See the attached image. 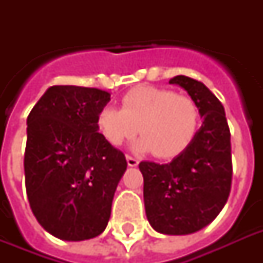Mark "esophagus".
Segmentation results:
<instances>
[{"instance_id": "obj_1", "label": "esophagus", "mask_w": 263, "mask_h": 263, "mask_svg": "<svg viewBox=\"0 0 263 263\" xmlns=\"http://www.w3.org/2000/svg\"><path fill=\"white\" fill-rule=\"evenodd\" d=\"M127 164H128V166H131V168H134V166H138V164H139V161L136 160V158H134V157L127 156Z\"/></svg>"}]
</instances>
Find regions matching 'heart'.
<instances>
[{
    "mask_svg": "<svg viewBox=\"0 0 263 263\" xmlns=\"http://www.w3.org/2000/svg\"><path fill=\"white\" fill-rule=\"evenodd\" d=\"M199 123V107L191 98L156 87L128 91L123 97V109L106 106L98 115L99 131L109 143L120 146L139 127L142 138L132 148L138 153L152 152L164 160L188 147Z\"/></svg>",
    "mask_w": 263,
    "mask_h": 263,
    "instance_id": "1",
    "label": "heart"
}]
</instances>
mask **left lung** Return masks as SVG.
Instances as JSON below:
<instances>
[{
    "instance_id": "left-lung-1",
    "label": "left lung",
    "mask_w": 263,
    "mask_h": 263,
    "mask_svg": "<svg viewBox=\"0 0 263 263\" xmlns=\"http://www.w3.org/2000/svg\"><path fill=\"white\" fill-rule=\"evenodd\" d=\"M199 107L202 125L168 164L143 161L146 217L157 232L190 235L208 227L228 200L232 183L231 134L222 103L203 83L184 75L169 80Z\"/></svg>"
}]
</instances>
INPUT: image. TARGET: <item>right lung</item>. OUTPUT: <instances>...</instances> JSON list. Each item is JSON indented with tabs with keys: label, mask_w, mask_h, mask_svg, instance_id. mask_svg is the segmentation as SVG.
<instances>
[{
	"label": "right lung",
	"mask_w": 263,
	"mask_h": 263,
	"mask_svg": "<svg viewBox=\"0 0 263 263\" xmlns=\"http://www.w3.org/2000/svg\"><path fill=\"white\" fill-rule=\"evenodd\" d=\"M107 91L79 86L46 90L27 119L24 154L31 210L61 240L92 239L110 218L125 157L99 134Z\"/></svg>",
	"instance_id": "obj_1"
}]
</instances>
